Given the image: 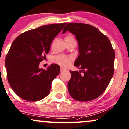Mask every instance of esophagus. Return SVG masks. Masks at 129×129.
I'll return each mask as SVG.
<instances>
[{
    "instance_id": "obj_1",
    "label": "esophagus",
    "mask_w": 129,
    "mask_h": 129,
    "mask_svg": "<svg viewBox=\"0 0 129 129\" xmlns=\"http://www.w3.org/2000/svg\"><path fill=\"white\" fill-rule=\"evenodd\" d=\"M66 71V69H63V68H62V67L60 68V72H63V71Z\"/></svg>"
}]
</instances>
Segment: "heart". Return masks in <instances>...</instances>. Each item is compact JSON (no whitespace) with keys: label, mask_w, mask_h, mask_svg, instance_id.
Segmentation results:
<instances>
[{"label":"heart","mask_w":129,"mask_h":129,"mask_svg":"<svg viewBox=\"0 0 129 129\" xmlns=\"http://www.w3.org/2000/svg\"><path fill=\"white\" fill-rule=\"evenodd\" d=\"M65 40H74V38L71 35H67L65 38ZM73 60V57L70 56H66L63 55H60L55 57L54 61L60 66L64 67H68L70 64L71 61Z\"/></svg>","instance_id":"b5f03b06"}]
</instances>
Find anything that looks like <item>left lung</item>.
<instances>
[{
	"instance_id": "8db88e82",
	"label": "left lung",
	"mask_w": 129,
	"mask_h": 129,
	"mask_svg": "<svg viewBox=\"0 0 129 129\" xmlns=\"http://www.w3.org/2000/svg\"><path fill=\"white\" fill-rule=\"evenodd\" d=\"M67 31L78 42L79 55L74 65L80 69L70 71L69 92L77 101L94 100L103 94L114 75L115 52L109 38L90 24L69 23L62 33Z\"/></svg>"
}]
</instances>
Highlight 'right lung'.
I'll use <instances>...</instances> for the list:
<instances>
[{
	"label": "right lung",
	"instance_id": "add662e5",
	"mask_svg": "<svg viewBox=\"0 0 129 129\" xmlns=\"http://www.w3.org/2000/svg\"><path fill=\"white\" fill-rule=\"evenodd\" d=\"M67 23L42 26L20 34L12 43L5 59L7 78L14 92L24 100L35 102L49 94L52 82L60 73L53 63L40 69L53 40Z\"/></svg>",
	"mask_w": 129,
	"mask_h": 129
}]
</instances>
